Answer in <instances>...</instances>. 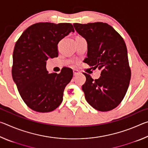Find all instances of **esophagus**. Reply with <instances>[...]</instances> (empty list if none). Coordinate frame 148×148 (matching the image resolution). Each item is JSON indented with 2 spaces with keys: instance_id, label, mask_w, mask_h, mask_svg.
Here are the masks:
<instances>
[{
  "instance_id": "34e87169",
  "label": "esophagus",
  "mask_w": 148,
  "mask_h": 148,
  "mask_svg": "<svg viewBox=\"0 0 148 148\" xmlns=\"http://www.w3.org/2000/svg\"><path fill=\"white\" fill-rule=\"evenodd\" d=\"M73 73H74V76H76V75H77L79 73V71H77V70H74Z\"/></svg>"
}]
</instances>
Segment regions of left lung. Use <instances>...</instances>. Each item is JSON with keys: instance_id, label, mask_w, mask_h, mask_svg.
Returning <instances> with one entry per match:
<instances>
[{"instance_id": "obj_1", "label": "left lung", "mask_w": 148, "mask_h": 148, "mask_svg": "<svg viewBox=\"0 0 148 148\" xmlns=\"http://www.w3.org/2000/svg\"><path fill=\"white\" fill-rule=\"evenodd\" d=\"M73 25L87 42V57L84 62L101 71V76L95 80L89 74L84 73L86 82L82 90L86 101L99 111L113 110L123 99L131 76L124 40L106 23Z\"/></svg>"}]
</instances>
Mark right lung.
I'll return each instance as SVG.
<instances>
[{
  "instance_id": "add662e5",
  "label": "right lung",
  "mask_w": 148,
  "mask_h": 148,
  "mask_svg": "<svg viewBox=\"0 0 148 148\" xmlns=\"http://www.w3.org/2000/svg\"><path fill=\"white\" fill-rule=\"evenodd\" d=\"M71 32V23H37L25 31L15 45L12 77L27 106L38 112H49L62 101L65 87L73 76L70 68L49 74L46 61L58 57L57 44Z\"/></svg>"
}]
</instances>
